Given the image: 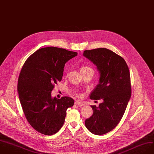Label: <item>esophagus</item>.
<instances>
[{"label":"esophagus","mask_w":154,"mask_h":154,"mask_svg":"<svg viewBox=\"0 0 154 154\" xmlns=\"http://www.w3.org/2000/svg\"><path fill=\"white\" fill-rule=\"evenodd\" d=\"M75 104H76V105H77V106H82L84 105L83 103H81V102H79V101H75Z\"/></svg>","instance_id":"obj_1"}]
</instances>
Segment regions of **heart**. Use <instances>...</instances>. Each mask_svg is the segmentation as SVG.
Returning <instances> with one entry per match:
<instances>
[{
    "label": "heart",
    "instance_id": "obj_1",
    "mask_svg": "<svg viewBox=\"0 0 154 154\" xmlns=\"http://www.w3.org/2000/svg\"><path fill=\"white\" fill-rule=\"evenodd\" d=\"M87 69H90V68H89V67H81V70Z\"/></svg>",
    "mask_w": 154,
    "mask_h": 154
}]
</instances>
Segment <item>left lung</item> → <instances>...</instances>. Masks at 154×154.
<instances>
[{"mask_svg":"<svg viewBox=\"0 0 154 154\" xmlns=\"http://www.w3.org/2000/svg\"><path fill=\"white\" fill-rule=\"evenodd\" d=\"M83 56L96 65L100 74L90 98L103 100L98 107L91 106L94 113L85 125L92 134L101 135L113 130L125 112L131 97L130 72L125 60L109 49L85 50Z\"/></svg>","mask_w":154,"mask_h":154,"instance_id":"obj_1","label":"left lung"}]
</instances>
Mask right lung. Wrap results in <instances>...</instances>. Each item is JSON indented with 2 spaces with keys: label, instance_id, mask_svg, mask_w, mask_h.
Returning <instances> with one entry per match:
<instances>
[{
  "label": "right lung",
  "instance_id": "obj_1",
  "mask_svg": "<svg viewBox=\"0 0 154 154\" xmlns=\"http://www.w3.org/2000/svg\"><path fill=\"white\" fill-rule=\"evenodd\" d=\"M76 52L54 47L42 48L25 62L17 83L23 112L29 124L36 131L52 135L64 123L67 109L74 100L69 97H51L54 84L62 80L65 64Z\"/></svg>",
  "mask_w": 154,
  "mask_h": 154
}]
</instances>
